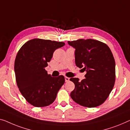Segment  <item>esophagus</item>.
<instances>
[{
  "label": "esophagus",
  "instance_id": "1",
  "mask_svg": "<svg viewBox=\"0 0 130 130\" xmlns=\"http://www.w3.org/2000/svg\"><path fill=\"white\" fill-rule=\"evenodd\" d=\"M65 80L66 82H68L69 80V78L68 77H65Z\"/></svg>",
  "mask_w": 130,
  "mask_h": 130
}]
</instances>
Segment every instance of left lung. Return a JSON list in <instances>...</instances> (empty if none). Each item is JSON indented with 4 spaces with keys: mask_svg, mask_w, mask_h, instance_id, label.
<instances>
[{
    "mask_svg": "<svg viewBox=\"0 0 130 130\" xmlns=\"http://www.w3.org/2000/svg\"><path fill=\"white\" fill-rule=\"evenodd\" d=\"M75 48V63L86 71V78L72 77L75 89L70 96L76 103L86 107H96L106 101L116 80L115 60L107 44L93 39L68 41Z\"/></svg>",
    "mask_w": 130,
    "mask_h": 130,
    "instance_id": "1",
    "label": "left lung"
}]
</instances>
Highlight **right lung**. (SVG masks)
Instances as JSON below:
<instances>
[{
    "instance_id": "right-lung-1",
    "label": "right lung",
    "mask_w": 130,
    "mask_h": 130,
    "mask_svg": "<svg viewBox=\"0 0 130 130\" xmlns=\"http://www.w3.org/2000/svg\"><path fill=\"white\" fill-rule=\"evenodd\" d=\"M63 42L34 38L19 50L14 61L15 80L21 93L27 101L37 107L53 103L57 93L65 83V77H54L45 68L57 48Z\"/></svg>"
}]
</instances>
